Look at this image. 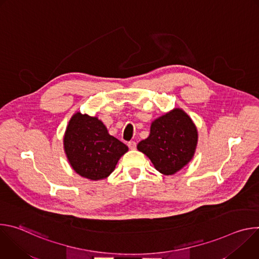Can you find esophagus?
Returning <instances> with one entry per match:
<instances>
[{"label": "esophagus", "mask_w": 259, "mask_h": 259, "mask_svg": "<svg viewBox=\"0 0 259 259\" xmlns=\"http://www.w3.org/2000/svg\"><path fill=\"white\" fill-rule=\"evenodd\" d=\"M128 146H129L130 150H135L136 149V142L135 141H129Z\"/></svg>", "instance_id": "esophagus-1"}]
</instances>
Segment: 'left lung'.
Here are the masks:
<instances>
[{
  "mask_svg": "<svg viewBox=\"0 0 259 259\" xmlns=\"http://www.w3.org/2000/svg\"><path fill=\"white\" fill-rule=\"evenodd\" d=\"M197 142L198 131L192 119L182 109L174 108L152 123L149 137L137 149L159 172L172 175L193 159Z\"/></svg>",
  "mask_w": 259,
  "mask_h": 259,
  "instance_id": "obj_1",
  "label": "left lung"
}]
</instances>
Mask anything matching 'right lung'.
<instances>
[{
    "instance_id": "1",
    "label": "right lung",
    "mask_w": 259,
    "mask_h": 259,
    "mask_svg": "<svg viewBox=\"0 0 259 259\" xmlns=\"http://www.w3.org/2000/svg\"><path fill=\"white\" fill-rule=\"evenodd\" d=\"M63 144L72 169L91 180L106 178L128 152V146L109 135L100 120L79 112L68 122Z\"/></svg>"
}]
</instances>
